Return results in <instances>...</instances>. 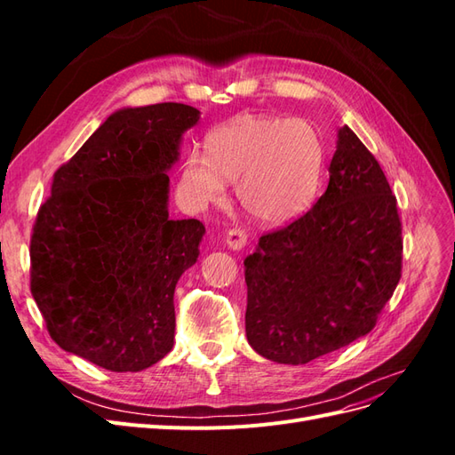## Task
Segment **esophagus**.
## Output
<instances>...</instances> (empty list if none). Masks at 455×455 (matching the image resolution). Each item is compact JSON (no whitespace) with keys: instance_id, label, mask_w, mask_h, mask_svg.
Here are the masks:
<instances>
[{"instance_id":"34e87169","label":"esophagus","mask_w":455,"mask_h":455,"mask_svg":"<svg viewBox=\"0 0 455 455\" xmlns=\"http://www.w3.org/2000/svg\"><path fill=\"white\" fill-rule=\"evenodd\" d=\"M246 241H249V233H246V231H244V229H241V228H233V229H229V231H228V235H226V243H228L229 249H233V251H241V249H244Z\"/></svg>"}]
</instances>
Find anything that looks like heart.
I'll return each mask as SVG.
<instances>
[{"label":"heart","mask_w":455,"mask_h":455,"mask_svg":"<svg viewBox=\"0 0 455 455\" xmlns=\"http://www.w3.org/2000/svg\"><path fill=\"white\" fill-rule=\"evenodd\" d=\"M209 156L194 149L182 164L186 199L204 206L235 182L243 211L261 224H284L306 211L324 167L321 134L306 119L241 116L206 139Z\"/></svg>","instance_id":"obj_1"}]
</instances>
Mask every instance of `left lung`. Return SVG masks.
Segmentation results:
<instances>
[{
	"label": "left lung",
	"mask_w": 455,
	"mask_h": 455,
	"mask_svg": "<svg viewBox=\"0 0 455 455\" xmlns=\"http://www.w3.org/2000/svg\"><path fill=\"white\" fill-rule=\"evenodd\" d=\"M330 182L294 222L244 259L246 338L281 364H306L376 326L403 273V222L379 163L349 127Z\"/></svg>",
	"instance_id": "8db88e82"
}]
</instances>
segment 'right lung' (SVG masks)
<instances>
[{"label": "right lung", "mask_w": 455, "mask_h": 455, "mask_svg": "<svg viewBox=\"0 0 455 455\" xmlns=\"http://www.w3.org/2000/svg\"><path fill=\"white\" fill-rule=\"evenodd\" d=\"M194 106L109 116L52 176L30 239V291L49 336L112 371H139L174 343V288L204 226L171 220L167 171Z\"/></svg>", "instance_id": "1"}]
</instances>
